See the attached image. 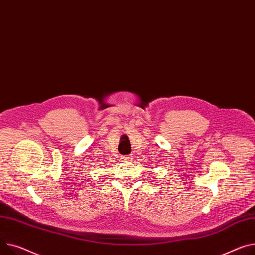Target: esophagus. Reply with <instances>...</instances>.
Returning <instances> with one entry per match:
<instances>
[{
  "label": "esophagus",
  "mask_w": 255,
  "mask_h": 255,
  "mask_svg": "<svg viewBox=\"0 0 255 255\" xmlns=\"http://www.w3.org/2000/svg\"><path fill=\"white\" fill-rule=\"evenodd\" d=\"M132 159H133V158H132V156H126V157L124 158V161L129 163V162H132Z\"/></svg>",
  "instance_id": "obj_1"
}]
</instances>
